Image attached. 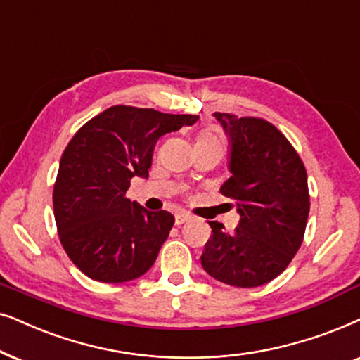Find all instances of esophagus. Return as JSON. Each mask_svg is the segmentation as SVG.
I'll return each instance as SVG.
<instances>
[{
  "mask_svg": "<svg viewBox=\"0 0 360 360\" xmlns=\"http://www.w3.org/2000/svg\"><path fill=\"white\" fill-rule=\"evenodd\" d=\"M191 219H193V217H191V215L186 214V212L176 214V225H183V224H186V222H189Z\"/></svg>",
  "mask_w": 360,
  "mask_h": 360,
  "instance_id": "esophagus-1",
  "label": "esophagus"
}]
</instances>
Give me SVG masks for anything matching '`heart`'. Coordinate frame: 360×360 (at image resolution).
<instances>
[{
	"instance_id": "1",
	"label": "heart",
	"mask_w": 360,
	"mask_h": 360,
	"mask_svg": "<svg viewBox=\"0 0 360 360\" xmlns=\"http://www.w3.org/2000/svg\"><path fill=\"white\" fill-rule=\"evenodd\" d=\"M204 143H207V145L209 143H220V145H222V141H220L217 136L212 135V133H207V131L199 133L198 138H195V145H204Z\"/></svg>"
}]
</instances>
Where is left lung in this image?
<instances>
[{
	"instance_id": "obj_1",
	"label": "left lung",
	"mask_w": 360,
	"mask_h": 360,
	"mask_svg": "<svg viewBox=\"0 0 360 360\" xmlns=\"http://www.w3.org/2000/svg\"><path fill=\"white\" fill-rule=\"evenodd\" d=\"M230 138V172L220 194L240 222L232 232L209 222L200 257L215 280L238 288L265 285L286 270L303 243L309 215L308 176L298 153L275 124L258 117L215 112Z\"/></svg>"
}]
</instances>
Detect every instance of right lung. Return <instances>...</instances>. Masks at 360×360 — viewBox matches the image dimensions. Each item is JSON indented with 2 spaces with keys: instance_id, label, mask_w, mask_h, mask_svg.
<instances>
[{
  "instance_id": "1",
  "label": "right lung",
  "mask_w": 360,
  "mask_h": 360,
  "mask_svg": "<svg viewBox=\"0 0 360 360\" xmlns=\"http://www.w3.org/2000/svg\"><path fill=\"white\" fill-rule=\"evenodd\" d=\"M198 118L115 105L72 136L52 202L62 247L89 278L124 283L153 266L174 215L146 210L127 191L135 176L148 177L156 141Z\"/></svg>"
}]
</instances>
